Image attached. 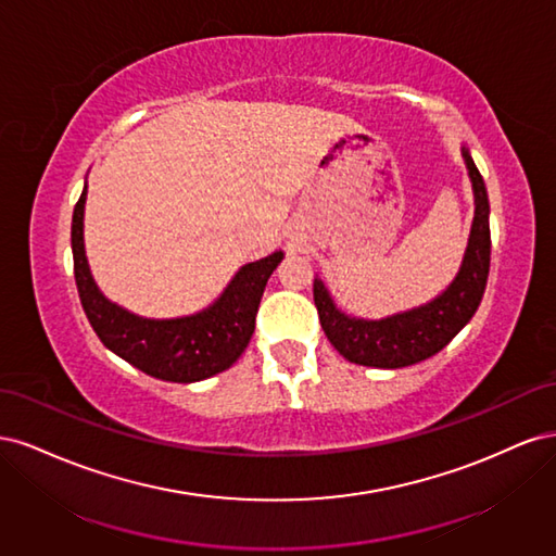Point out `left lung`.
Listing matches in <instances>:
<instances>
[{
  "instance_id": "1",
  "label": "left lung",
  "mask_w": 556,
  "mask_h": 556,
  "mask_svg": "<svg viewBox=\"0 0 556 556\" xmlns=\"http://www.w3.org/2000/svg\"><path fill=\"white\" fill-rule=\"evenodd\" d=\"M462 157L473 185L476 215L459 271L439 296L410 311L366 319L343 313L333 304L327 285L319 278L313 280L319 325L329 343L348 362L376 368H401L425 362L441 352L476 315L490 276V199L466 146H462Z\"/></svg>"
}]
</instances>
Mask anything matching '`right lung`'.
Instances as JSON below:
<instances>
[{
	"label": "right lung",
	"instance_id": "obj_1",
	"mask_svg": "<svg viewBox=\"0 0 556 556\" xmlns=\"http://www.w3.org/2000/svg\"><path fill=\"white\" fill-rule=\"evenodd\" d=\"M86 199L88 182L83 185L72 217L74 276L83 311L99 341L139 371L166 382H199L227 371L250 343L266 280L285 252L276 250L268 257L243 264L204 311L164 319L143 317L113 304L92 278L83 239Z\"/></svg>",
	"mask_w": 556,
	"mask_h": 556
}]
</instances>
